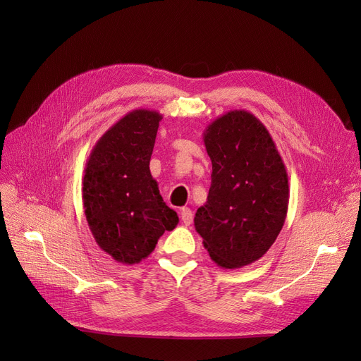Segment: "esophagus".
I'll use <instances>...</instances> for the list:
<instances>
[{"mask_svg": "<svg viewBox=\"0 0 361 361\" xmlns=\"http://www.w3.org/2000/svg\"><path fill=\"white\" fill-rule=\"evenodd\" d=\"M180 218L184 225H190L193 222V212L190 211V207H181Z\"/></svg>", "mask_w": 361, "mask_h": 361, "instance_id": "34e87169", "label": "esophagus"}]
</instances>
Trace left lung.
Returning a JSON list of instances; mask_svg holds the SVG:
<instances>
[{"mask_svg":"<svg viewBox=\"0 0 361 361\" xmlns=\"http://www.w3.org/2000/svg\"><path fill=\"white\" fill-rule=\"evenodd\" d=\"M211 188L195 216L204 249L221 268H243L275 243L288 211V174L268 128L245 109L203 131Z\"/></svg>","mask_w":361,"mask_h":361,"instance_id":"8db88e82","label":"left lung"}]
</instances>
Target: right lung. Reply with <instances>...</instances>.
Listing matches in <instances>:
<instances>
[{
    "mask_svg": "<svg viewBox=\"0 0 361 361\" xmlns=\"http://www.w3.org/2000/svg\"><path fill=\"white\" fill-rule=\"evenodd\" d=\"M161 120L157 111H130L104 133L85 166L87 225L99 247L123 264L140 263L178 224L149 169Z\"/></svg>",
    "mask_w": 361,
    "mask_h": 361,
    "instance_id": "add662e5",
    "label": "right lung"
}]
</instances>
